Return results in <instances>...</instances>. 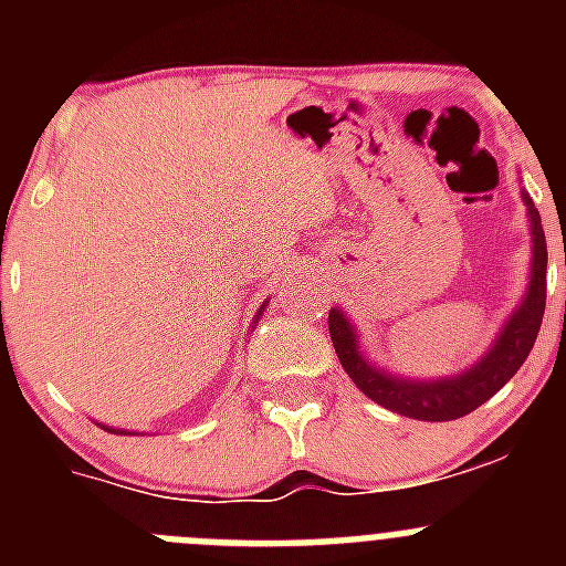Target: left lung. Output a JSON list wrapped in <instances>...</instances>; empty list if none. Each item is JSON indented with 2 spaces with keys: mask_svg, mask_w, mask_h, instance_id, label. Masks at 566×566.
Instances as JSON below:
<instances>
[{
  "mask_svg": "<svg viewBox=\"0 0 566 566\" xmlns=\"http://www.w3.org/2000/svg\"><path fill=\"white\" fill-rule=\"evenodd\" d=\"M530 214V238H533V263H530V283L522 306L510 314L499 337L493 339L490 352L468 371L442 379H411L394 377L385 368H377L359 352L357 328L348 323L343 308L328 312V334H332L334 352L345 374L354 379L359 391L377 405L402 417L422 419V422H451L468 417L479 405L488 402L496 391H502L507 379L522 368L530 348L536 345L542 328L544 303H547V240H544L542 218L530 195H522ZM566 263V254H564Z\"/></svg>",
  "mask_w": 566,
  "mask_h": 566,
  "instance_id": "8db88e82",
  "label": "left lung"
}]
</instances>
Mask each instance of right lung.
<instances>
[{
  "label": "right lung",
  "mask_w": 566,
  "mask_h": 566,
  "mask_svg": "<svg viewBox=\"0 0 566 566\" xmlns=\"http://www.w3.org/2000/svg\"><path fill=\"white\" fill-rule=\"evenodd\" d=\"M263 308H266V303H263V306H260V312H263ZM104 431L107 433H129V431H122V428H107V424H102Z\"/></svg>",
  "instance_id": "add662e5"
}]
</instances>
